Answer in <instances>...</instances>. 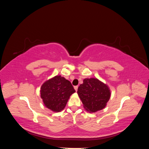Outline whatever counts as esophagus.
I'll list each match as a JSON object with an SVG mask.
<instances>
[{
  "label": "esophagus",
  "mask_w": 149,
  "mask_h": 149,
  "mask_svg": "<svg viewBox=\"0 0 149 149\" xmlns=\"http://www.w3.org/2000/svg\"><path fill=\"white\" fill-rule=\"evenodd\" d=\"M74 89H75V91H78V86H75L74 87Z\"/></svg>",
  "instance_id": "obj_1"
}]
</instances>
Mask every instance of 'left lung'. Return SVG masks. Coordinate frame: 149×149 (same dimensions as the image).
<instances>
[{
    "label": "left lung",
    "mask_w": 149,
    "mask_h": 149,
    "mask_svg": "<svg viewBox=\"0 0 149 149\" xmlns=\"http://www.w3.org/2000/svg\"><path fill=\"white\" fill-rule=\"evenodd\" d=\"M77 93L84 108L89 112L104 109L111 97L108 86L97 78H85L78 87Z\"/></svg>",
    "instance_id": "8db88e82"
}]
</instances>
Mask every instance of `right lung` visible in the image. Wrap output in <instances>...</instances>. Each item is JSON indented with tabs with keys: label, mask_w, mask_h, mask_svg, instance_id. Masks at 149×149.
<instances>
[{
	"label": "right lung",
	"mask_w": 149,
	"mask_h": 149,
	"mask_svg": "<svg viewBox=\"0 0 149 149\" xmlns=\"http://www.w3.org/2000/svg\"><path fill=\"white\" fill-rule=\"evenodd\" d=\"M74 92L70 81L57 75L42 85L40 96L46 107L58 112L64 109L70 96Z\"/></svg>",
	"instance_id": "right-lung-1"
}]
</instances>
